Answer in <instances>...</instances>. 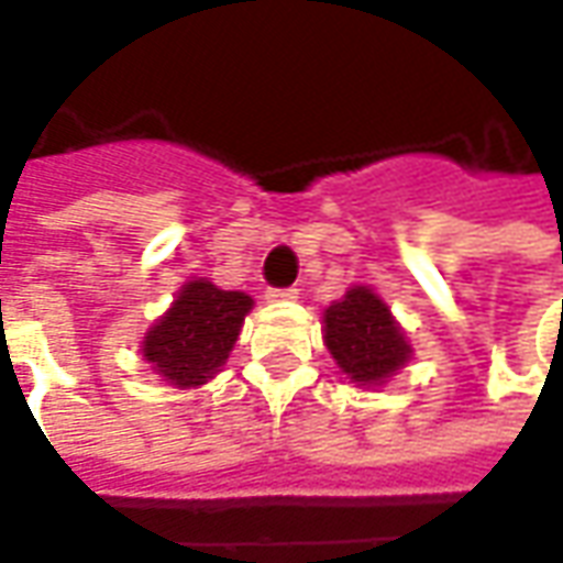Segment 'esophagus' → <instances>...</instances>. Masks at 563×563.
I'll use <instances>...</instances> for the list:
<instances>
[{
    "mask_svg": "<svg viewBox=\"0 0 563 563\" xmlns=\"http://www.w3.org/2000/svg\"><path fill=\"white\" fill-rule=\"evenodd\" d=\"M265 298L274 301V305H277V301H295V298H298V289H295V286H289V289H268Z\"/></svg>",
    "mask_w": 563,
    "mask_h": 563,
    "instance_id": "34e87169",
    "label": "esophagus"
}]
</instances>
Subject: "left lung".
<instances>
[{
	"label": "left lung",
	"mask_w": 563,
	"mask_h": 563,
	"mask_svg": "<svg viewBox=\"0 0 563 563\" xmlns=\"http://www.w3.org/2000/svg\"><path fill=\"white\" fill-rule=\"evenodd\" d=\"M322 341L343 377L358 389L386 386L413 358L407 331L371 286H350L322 310Z\"/></svg>",
	"instance_id": "obj_1"
}]
</instances>
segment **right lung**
<instances>
[{
    "label": "right lung",
    "mask_w": 563,
    "mask_h": 563,
    "mask_svg": "<svg viewBox=\"0 0 563 563\" xmlns=\"http://www.w3.org/2000/svg\"><path fill=\"white\" fill-rule=\"evenodd\" d=\"M250 310L253 298L246 292L220 289L208 277H192L147 329L141 355L153 374L174 389H198L222 371Z\"/></svg>",
    "instance_id": "1"
}]
</instances>
